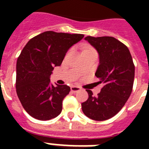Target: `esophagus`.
Segmentation results:
<instances>
[{
    "label": "esophagus",
    "mask_w": 149,
    "mask_h": 149,
    "mask_svg": "<svg viewBox=\"0 0 149 149\" xmlns=\"http://www.w3.org/2000/svg\"><path fill=\"white\" fill-rule=\"evenodd\" d=\"M80 44H81V45H83V43H80Z\"/></svg>",
    "instance_id": "obj_1"
}]
</instances>
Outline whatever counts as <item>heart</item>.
Instances as JSON below:
<instances>
[{
    "instance_id": "b5f03b06",
    "label": "heart",
    "mask_w": 149,
    "mask_h": 149,
    "mask_svg": "<svg viewBox=\"0 0 149 149\" xmlns=\"http://www.w3.org/2000/svg\"><path fill=\"white\" fill-rule=\"evenodd\" d=\"M87 63H89V62H88V61H87Z\"/></svg>"
}]
</instances>
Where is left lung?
Here are the masks:
<instances>
[{
	"label": "left lung",
	"instance_id": "1",
	"mask_svg": "<svg viewBox=\"0 0 149 149\" xmlns=\"http://www.w3.org/2000/svg\"><path fill=\"white\" fill-rule=\"evenodd\" d=\"M78 42L73 34L48 31L31 38L22 49L16 65V92L32 118L47 120L60 114L70 87L50 78L54 67L62 64L68 50Z\"/></svg>",
	"mask_w": 149,
	"mask_h": 149
}]
</instances>
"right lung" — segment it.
I'll return each mask as SVG.
<instances>
[{"mask_svg": "<svg viewBox=\"0 0 149 149\" xmlns=\"http://www.w3.org/2000/svg\"><path fill=\"white\" fill-rule=\"evenodd\" d=\"M99 54V65L95 76L97 91H87L89 97L82 103L84 114L94 120H105L121 110L132 93L134 65L129 50L112 37L84 38ZM91 89V88H90Z\"/></svg>", "mask_w": 149, "mask_h": 149, "instance_id": "1", "label": "right lung"}]
</instances>
